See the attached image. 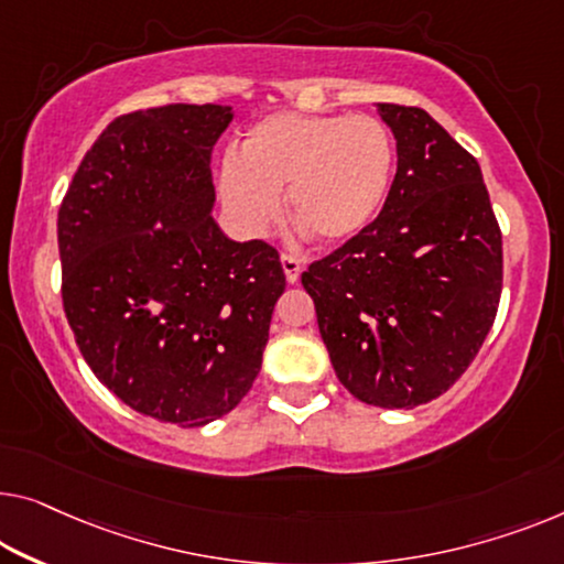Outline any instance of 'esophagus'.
<instances>
[{"label":"esophagus","mask_w":564,"mask_h":564,"mask_svg":"<svg viewBox=\"0 0 564 564\" xmlns=\"http://www.w3.org/2000/svg\"><path fill=\"white\" fill-rule=\"evenodd\" d=\"M281 265H283L285 281H289V283H299V279H301V271H304V263H301V258L281 256Z\"/></svg>","instance_id":"esophagus-1"}]
</instances>
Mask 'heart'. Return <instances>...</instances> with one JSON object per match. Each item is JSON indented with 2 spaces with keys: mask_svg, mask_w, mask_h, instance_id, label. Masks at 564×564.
Wrapping results in <instances>:
<instances>
[{
  "mask_svg": "<svg viewBox=\"0 0 564 564\" xmlns=\"http://www.w3.org/2000/svg\"><path fill=\"white\" fill-rule=\"evenodd\" d=\"M392 172V133L375 116L281 111L246 131L238 159L220 170V197L242 232L265 235L285 189L301 228L324 246H344L382 213Z\"/></svg>",
  "mask_w": 564,
  "mask_h": 564,
  "instance_id": "heart-1",
  "label": "heart"
}]
</instances>
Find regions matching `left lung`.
Instances as JSON below:
<instances>
[{"instance_id": "left-lung-1", "label": "left lung", "mask_w": 564, "mask_h": 564, "mask_svg": "<svg viewBox=\"0 0 564 564\" xmlns=\"http://www.w3.org/2000/svg\"><path fill=\"white\" fill-rule=\"evenodd\" d=\"M398 172L369 230L301 275L339 382L413 410L481 349L501 296V232L478 162L423 108L375 104Z\"/></svg>"}]
</instances>
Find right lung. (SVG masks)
Returning <instances> with one entry per match:
<instances>
[{
	"label": "right lung",
	"instance_id": "right-lung-1",
	"mask_svg": "<svg viewBox=\"0 0 564 564\" xmlns=\"http://www.w3.org/2000/svg\"><path fill=\"white\" fill-rule=\"evenodd\" d=\"M232 106L174 104L116 119L57 213L63 306L80 355L141 415L202 427L253 388L279 253L215 223L213 147Z\"/></svg>",
	"mask_w": 564,
	"mask_h": 564
}]
</instances>
